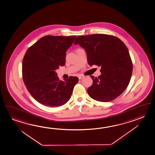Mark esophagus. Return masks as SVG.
Listing matches in <instances>:
<instances>
[{
    "label": "esophagus",
    "mask_w": 155,
    "mask_h": 155,
    "mask_svg": "<svg viewBox=\"0 0 155 155\" xmlns=\"http://www.w3.org/2000/svg\"><path fill=\"white\" fill-rule=\"evenodd\" d=\"M78 78H79V79H80V80H81V79H82V78H84V76H83V75H79Z\"/></svg>",
    "instance_id": "obj_1"
}]
</instances>
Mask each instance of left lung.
<instances>
[{
	"mask_svg": "<svg viewBox=\"0 0 155 155\" xmlns=\"http://www.w3.org/2000/svg\"><path fill=\"white\" fill-rule=\"evenodd\" d=\"M74 43L84 48L90 65L101 67L100 76H90L93 84L87 88L88 95L103 102L120 95L129 85L133 72L132 61L124 43L105 34L80 36Z\"/></svg>",
	"mask_w": 155,
	"mask_h": 155,
	"instance_id": "1",
	"label": "left lung"
}]
</instances>
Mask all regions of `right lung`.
<instances>
[{"label":"right lung","instance_id":"add662e5","mask_svg":"<svg viewBox=\"0 0 155 155\" xmlns=\"http://www.w3.org/2000/svg\"><path fill=\"white\" fill-rule=\"evenodd\" d=\"M76 36H45L28 49L22 64V78L28 91L44 106H61L70 100L78 78L60 80L55 70L65 63L67 49Z\"/></svg>","mask_w":155,"mask_h":155}]
</instances>
